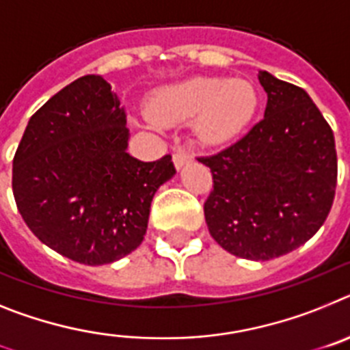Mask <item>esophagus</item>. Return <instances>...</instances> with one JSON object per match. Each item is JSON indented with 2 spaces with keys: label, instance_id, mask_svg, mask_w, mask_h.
Wrapping results in <instances>:
<instances>
[{
  "label": "esophagus",
  "instance_id": "1",
  "mask_svg": "<svg viewBox=\"0 0 350 350\" xmlns=\"http://www.w3.org/2000/svg\"><path fill=\"white\" fill-rule=\"evenodd\" d=\"M172 160H174V165L179 169V167H183L185 163L192 160V154L188 153L187 150H181V148H179V150H176L174 154H172Z\"/></svg>",
  "mask_w": 350,
  "mask_h": 350
}]
</instances>
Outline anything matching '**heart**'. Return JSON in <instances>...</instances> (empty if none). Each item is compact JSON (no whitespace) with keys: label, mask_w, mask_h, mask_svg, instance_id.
Instances as JSON below:
<instances>
[{"label":"heart","mask_w":350,"mask_h":350,"mask_svg":"<svg viewBox=\"0 0 350 350\" xmlns=\"http://www.w3.org/2000/svg\"><path fill=\"white\" fill-rule=\"evenodd\" d=\"M257 109V93L248 81L193 77L163 88L153 96L150 114L158 123H183L197 118L196 129L209 144L238 135Z\"/></svg>","instance_id":"obj_1"}]
</instances>
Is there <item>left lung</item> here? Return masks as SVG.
Listing matches in <instances>:
<instances>
[{
	"label": "left lung",
	"instance_id": "obj_1",
	"mask_svg": "<svg viewBox=\"0 0 350 350\" xmlns=\"http://www.w3.org/2000/svg\"><path fill=\"white\" fill-rule=\"evenodd\" d=\"M264 118L209 157V234L224 250L269 260L308 241L326 221L338 176L335 137L305 90L259 72Z\"/></svg>",
	"mask_w": 350,
	"mask_h": 350
}]
</instances>
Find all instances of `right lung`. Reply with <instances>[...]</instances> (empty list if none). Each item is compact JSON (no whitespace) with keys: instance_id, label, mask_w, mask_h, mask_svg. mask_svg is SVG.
<instances>
[{"instance_id":"obj_1","label":"right lung","mask_w":350,"mask_h":350,"mask_svg":"<svg viewBox=\"0 0 350 350\" xmlns=\"http://www.w3.org/2000/svg\"><path fill=\"white\" fill-rule=\"evenodd\" d=\"M126 112L111 84L84 75L42 105L24 130L12 167L15 204L49 248L88 266L139 247L151 200L174 176L171 154L130 157Z\"/></svg>"}]
</instances>
